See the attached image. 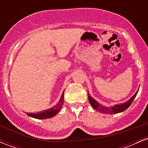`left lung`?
<instances>
[{
	"mask_svg": "<svg viewBox=\"0 0 148 148\" xmlns=\"http://www.w3.org/2000/svg\"><path fill=\"white\" fill-rule=\"evenodd\" d=\"M138 90L136 91V92L135 94L128 100V101H126V102L120 103V104L114 105L113 106L111 107L104 106H103V105L100 104V103H98L96 100H95L92 97H91L90 95H89V93H88V100H89V102L90 103L92 107L94 109H95L96 111H99L100 113H106V114H116V113L123 112L130 107V105L132 104V101H134V98L136 96L137 93H138Z\"/></svg>",
	"mask_w": 148,
	"mask_h": 148,
	"instance_id": "1",
	"label": "left lung"
}]
</instances>
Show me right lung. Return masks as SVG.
<instances>
[{
    "label": "right lung",
    "mask_w": 148,
    "mask_h": 148,
    "mask_svg": "<svg viewBox=\"0 0 148 148\" xmlns=\"http://www.w3.org/2000/svg\"><path fill=\"white\" fill-rule=\"evenodd\" d=\"M64 103V91L62 92V95L60 97V99L59 100V102L57 103L56 105H55L53 107L51 108H48L47 110L45 111H41L40 113H27V115L28 116L32 117V118H36V119H47V118H51L52 117L55 116L60 111V109L62 108V105Z\"/></svg>",
    "instance_id": "obj_1"
}]
</instances>
